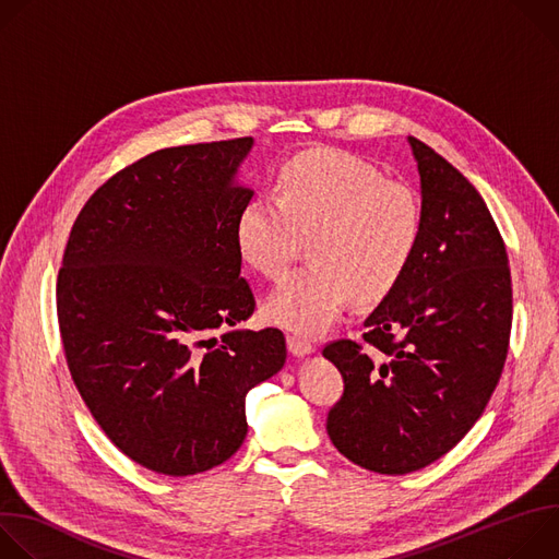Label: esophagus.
Returning a JSON list of instances; mask_svg holds the SVG:
<instances>
[{"label": "esophagus", "mask_w": 559, "mask_h": 559, "mask_svg": "<svg viewBox=\"0 0 559 559\" xmlns=\"http://www.w3.org/2000/svg\"><path fill=\"white\" fill-rule=\"evenodd\" d=\"M287 347L294 356H307L313 352V345L305 338H298V336H287Z\"/></svg>", "instance_id": "1"}]
</instances>
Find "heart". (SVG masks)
<instances>
[{
  "label": "heart",
  "mask_w": 559,
  "mask_h": 559,
  "mask_svg": "<svg viewBox=\"0 0 559 559\" xmlns=\"http://www.w3.org/2000/svg\"><path fill=\"white\" fill-rule=\"evenodd\" d=\"M423 234L416 192L338 150L302 152L278 175L276 197L250 199L236 221L241 257L278 278L309 238V267L270 294L272 323L300 334L325 332L347 300L376 302L407 272Z\"/></svg>",
  "instance_id": "b5f03b06"
}]
</instances>
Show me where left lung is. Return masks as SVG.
Instances as JSON below:
<instances>
[{
	"instance_id": "left-lung-1",
	"label": "left lung",
	"mask_w": 559,
	"mask_h": 559,
	"mask_svg": "<svg viewBox=\"0 0 559 559\" xmlns=\"http://www.w3.org/2000/svg\"><path fill=\"white\" fill-rule=\"evenodd\" d=\"M409 145L423 194L418 250L367 316L362 343L323 349L345 380L328 433L347 460L384 475L436 462L483 416L513 316L509 257L485 199L427 143Z\"/></svg>"
}]
</instances>
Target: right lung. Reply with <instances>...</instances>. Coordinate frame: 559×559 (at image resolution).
<instances>
[{"label":"right lung","mask_w":559,"mask_h":559,"mask_svg":"<svg viewBox=\"0 0 559 559\" xmlns=\"http://www.w3.org/2000/svg\"><path fill=\"white\" fill-rule=\"evenodd\" d=\"M252 136L156 150L79 212L57 278L70 376L136 464L194 475L248 436L246 395L285 365L281 330H234L257 300L236 221ZM229 333L215 336L218 329Z\"/></svg>","instance_id":"right-lung-1"}]
</instances>
